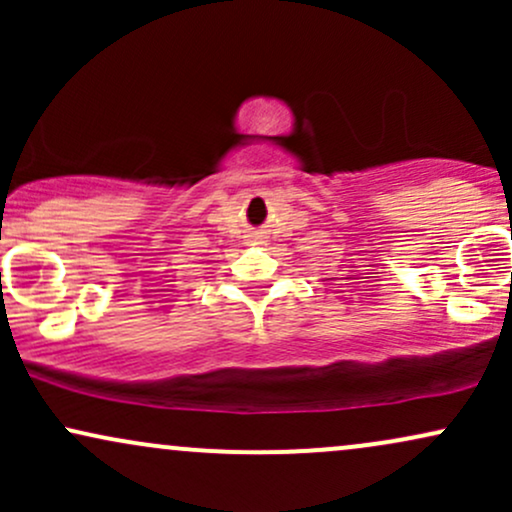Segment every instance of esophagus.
I'll return each instance as SVG.
<instances>
[{
    "mask_svg": "<svg viewBox=\"0 0 512 512\" xmlns=\"http://www.w3.org/2000/svg\"><path fill=\"white\" fill-rule=\"evenodd\" d=\"M248 243H250V245H264V236H262L260 231L250 233V236H248Z\"/></svg>",
    "mask_w": 512,
    "mask_h": 512,
    "instance_id": "obj_1",
    "label": "esophagus"
}]
</instances>
